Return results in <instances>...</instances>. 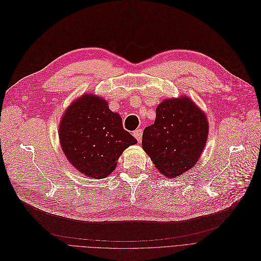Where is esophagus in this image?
Instances as JSON below:
<instances>
[{"instance_id": "obj_1", "label": "esophagus", "mask_w": 261, "mask_h": 261, "mask_svg": "<svg viewBox=\"0 0 261 261\" xmlns=\"http://www.w3.org/2000/svg\"><path fill=\"white\" fill-rule=\"evenodd\" d=\"M133 135H134V137L137 139V141L138 142H141V139H142V129L140 128V129H137V130H135L134 133H133Z\"/></svg>"}]
</instances>
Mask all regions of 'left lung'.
Wrapping results in <instances>:
<instances>
[{
	"instance_id": "left-lung-1",
	"label": "left lung",
	"mask_w": 261,
	"mask_h": 261,
	"mask_svg": "<svg viewBox=\"0 0 261 261\" xmlns=\"http://www.w3.org/2000/svg\"><path fill=\"white\" fill-rule=\"evenodd\" d=\"M207 137V118L189 97L167 98L143 130L142 148L161 174L174 178L195 166Z\"/></svg>"
}]
</instances>
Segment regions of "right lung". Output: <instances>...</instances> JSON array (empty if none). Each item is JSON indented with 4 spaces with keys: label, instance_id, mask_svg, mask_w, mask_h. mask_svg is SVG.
<instances>
[{
    "label": "right lung",
    "instance_id": "1",
    "mask_svg": "<svg viewBox=\"0 0 261 261\" xmlns=\"http://www.w3.org/2000/svg\"><path fill=\"white\" fill-rule=\"evenodd\" d=\"M59 141L70 164L97 179L108 176L123 151L137 143L123 128L121 117L109 109L104 98L93 94L82 95L65 111Z\"/></svg>",
    "mask_w": 261,
    "mask_h": 261
}]
</instances>
